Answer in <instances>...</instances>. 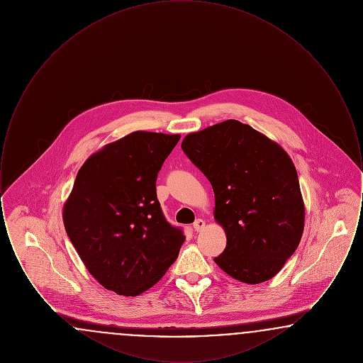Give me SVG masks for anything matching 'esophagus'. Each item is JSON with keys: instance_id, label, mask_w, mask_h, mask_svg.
I'll use <instances>...</instances> for the list:
<instances>
[{"instance_id": "34e87169", "label": "esophagus", "mask_w": 363, "mask_h": 363, "mask_svg": "<svg viewBox=\"0 0 363 363\" xmlns=\"http://www.w3.org/2000/svg\"><path fill=\"white\" fill-rule=\"evenodd\" d=\"M193 228H194V231L200 233V231H203V230L206 228V222H204L203 219H197V220L193 223Z\"/></svg>"}]
</instances>
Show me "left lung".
Returning a JSON list of instances; mask_svg holds the SVG:
<instances>
[{
	"label": "left lung",
	"mask_w": 363,
	"mask_h": 363,
	"mask_svg": "<svg viewBox=\"0 0 363 363\" xmlns=\"http://www.w3.org/2000/svg\"><path fill=\"white\" fill-rule=\"evenodd\" d=\"M181 148L215 193L213 213L225 228L227 245L213 261L247 284L272 279L296 250L305 225L290 156L235 120L190 133Z\"/></svg>",
	"instance_id": "8db88e82"
}]
</instances>
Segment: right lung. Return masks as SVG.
Listing matches in <instances>:
<instances>
[{"label":"right lung","mask_w":363,"mask_h":363,"mask_svg":"<svg viewBox=\"0 0 363 363\" xmlns=\"http://www.w3.org/2000/svg\"><path fill=\"white\" fill-rule=\"evenodd\" d=\"M179 135L133 132L89 156L64 207V225L89 274L104 289L135 296L178 257L182 228L170 225L156 178Z\"/></svg>","instance_id":"1"}]
</instances>
